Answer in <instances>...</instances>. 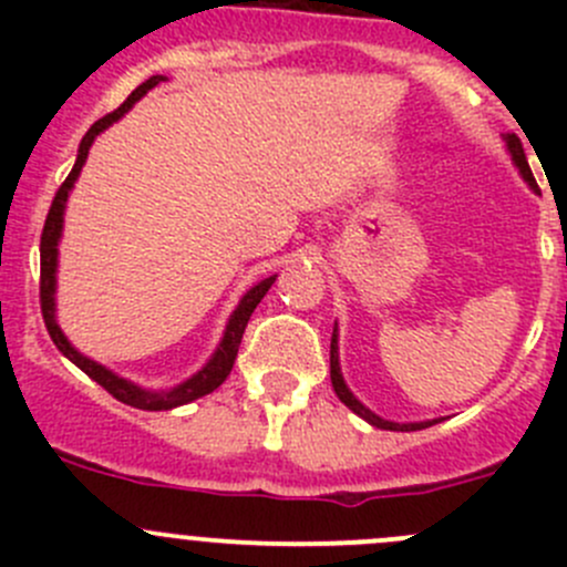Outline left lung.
<instances>
[{"label":"left lung","mask_w":567,"mask_h":567,"mask_svg":"<svg viewBox=\"0 0 567 567\" xmlns=\"http://www.w3.org/2000/svg\"><path fill=\"white\" fill-rule=\"evenodd\" d=\"M505 142H507V151H511V156H513V164H516V167H518V173H522V177L529 183L532 188H537L535 177H532V169H529L527 156H524L522 140H518L516 134H507ZM329 362H331V386H334L337 398H340L342 403H346L348 409L353 411V414H359V416H362V420H368L370 425L384 427V431H422V427H431V425H436V422H439V420H431V422H390V420H381V416L373 414V411H370L368 405L359 403V400L353 398V392L346 386V381H342L340 357H337V326H334V331H331Z\"/></svg>","instance_id":"8db88e82"}]
</instances>
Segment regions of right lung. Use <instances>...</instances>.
<instances>
[{"label":"right lung","instance_id":"right-lung-1","mask_svg":"<svg viewBox=\"0 0 567 567\" xmlns=\"http://www.w3.org/2000/svg\"><path fill=\"white\" fill-rule=\"evenodd\" d=\"M158 82H164V76H151L147 82H142L140 87L134 90V93L128 95V99L123 101L114 112H109L106 117L95 120L93 125H90L87 134L82 136V145H79V156H76V164H73L71 175L65 177V183H62L60 188H56L54 194V203H51L49 208V216H45V225H43V236H40V312H43V320H45V329H49L51 340H54V346L60 348L62 357L71 359L73 364H76L79 370H84V373L90 375V379L95 381V384H101L104 390L112 394V398H117L120 403L125 405H134V409H142V411H169V409H177V405H186L192 403V400L203 398V394H210L216 390V386L225 384V379L230 375L233 370V362H236L238 357V346H241V337H244V329H247L249 323V316L255 312V307L260 305L262 296L268 293V288L274 285V279H277V274L268 279H262V282H257L255 288L247 290V296H244L241 301H238L236 312H233L230 320H227V329H225V337H221L219 348L214 351V357L208 359V364H205L203 370H197V373L192 375V379H186L183 384L173 386V390L167 392H151V390H142V386L131 384V381L120 379V375H114L112 370H106L104 364L93 362V359H87L84 353H79L76 348L68 342V337L62 334V329L56 326V307H54V290H56V247H60V236H62V216H65V203H68V194H71L73 183H76L79 173H82L84 162H87V153H90V145L95 142V136L101 134V131H106L109 125L117 123L120 117H123L125 112H128L131 106L136 104V101L142 99V95L147 93V90L156 87Z\"/></svg>","mask_w":567,"mask_h":567}]
</instances>
